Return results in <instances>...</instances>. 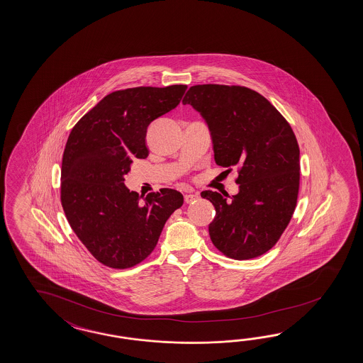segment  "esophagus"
<instances>
[{
	"label": "esophagus",
	"mask_w": 363,
	"mask_h": 363,
	"mask_svg": "<svg viewBox=\"0 0 363 363\" xmlns=\"http://www.w3.org/2000/svg\"><path fill=\"white\" fill-rule=\"evenodd\" d=\"M199 198V194L196 191H187L185 194L186 203H193Z\"/></svg>",
	"instance_id": "obj_1"
}]
</instances>
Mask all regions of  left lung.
I'll return each instance as SVG.
<instances>
[{"mask_svg":"<svg viewBox=\"0 0 363 363\" xmlns=\"http://www.w3.org/2000/svg\"><path fill=\"white\" fill-rule=\"evenodd\" d=\"M208 125L213 159L239 168V193L206 190L215 207L208 225L213 245L225 256L249 259L274 247L291 220L299 193V145L287 121L252 89L195 85L182 101Z\"/></svg>","mask_w":363,"mask_h":363,"instance_id":"obj_1","label":"left lung"}]
</instances>
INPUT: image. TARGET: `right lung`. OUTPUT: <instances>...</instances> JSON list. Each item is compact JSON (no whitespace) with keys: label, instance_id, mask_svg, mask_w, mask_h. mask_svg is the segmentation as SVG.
Here are the masks:
<instances>
[{"label":"right lung","instance_id":"add662e5","mask_svg":"<svg viewBox=\"0 0 363 363\" xmlns=\"http://www.w3.org/2000/svg\"><path fill=\"white\" fill-rule=\"evenodd\" d=\"M186 85L113 91L72 128L62 164V206L72 230L93 257L128 269L150 256L169 216L184 203L173 189L140 203L124 185L133 157L145 159L147 130L176 108Z\"/></svg>","mask_w":363,"mask_h":363}]
</instances>
